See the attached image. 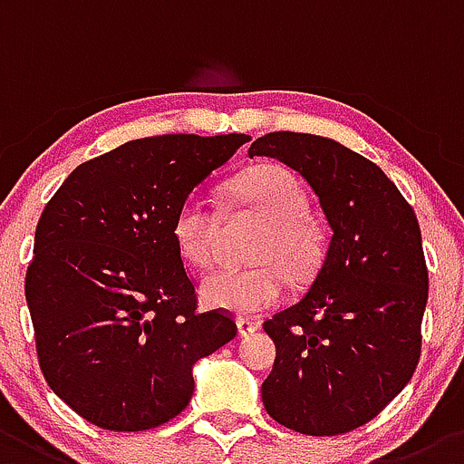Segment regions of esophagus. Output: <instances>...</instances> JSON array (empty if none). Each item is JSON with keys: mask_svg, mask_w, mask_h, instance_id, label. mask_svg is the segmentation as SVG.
Returning <instances> with one entry per match:
<instances>
[{"mask_svg": "<svg viewBox=\"0 0 464 464\" xmlns=\"http://www.w3.org/2000/svg\"><path fill=\"white\" fill-rule=\"evenodd\" d=\"M236 324H237V333H240L242 337H249V335H254V333L258 331V324H256V321H249V319H237Z\"/></svg>", "mask_w": 464, "mask_h": 464, "instance_id": "obj_1", "label": "esophagus"}]
</instances>
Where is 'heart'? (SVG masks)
<instances>
[{
    "label": "heart",
    "mask_w": 464,
    "mask_h": 464,
    "mask_svg": "<svg viewBox=\"0 0 464 464\" xmlns=\"http://www.w3.org/2000/svg\"><path fill=\"white\" fill-rule=\"evenodd\" d=\"M237 208L266 222L254 242L252 268H219L201 284V300L219 312L237 316L270 310L284 295V270L294 279H307L316 270L324 242L307 217V191L291 170L261 166L231 187ZM222 219L203 196H187L173 217L175 247L191 266L206 268L219 254Z\"/></svg>",
    "instance_id": "1"
}]
</instances>
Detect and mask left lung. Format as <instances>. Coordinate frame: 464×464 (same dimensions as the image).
<instances>
[{
	"instance_id": "1",
	"label": "left lung",
	"mask_w": 464,
	"mask_h": 464,
	"mask_svg": "<svg viewBox=\"0 0 464 464\" xmlns=\"http://www.w3.org/2000/svg\"><path fill=\"white\" fill-rule=\"evenodd\" d=\"M249 157L298 170L333 231L307 294L263 324L277 349L263 407L303 435H342L372 420L419 362L428 303L419 219L377 164L325 136L268 133Z\"/></svg>"
}]
</instances>
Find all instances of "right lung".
<instances>
[{
	"label": "right lung",
	"mask_w": 464,
	"mask_h": 464,
	"mask_svg": "<svg viewBox=\"0 0 464 464\" xmlns=\"http://www.w3.org/2000/svg\"><path fill=\"white\" fill-rule=\"evenodd\" d=\"M247 133L152 136L85 161L39 219L24 279L48 386L103 430L175 419L194 365L236 337L222 312H196L173 217Z\"/></svg>",
	"instance_id": "obj_1"
}]
</instances>
